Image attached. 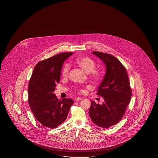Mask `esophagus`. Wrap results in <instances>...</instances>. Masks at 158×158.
Instances as JSON below:
<instances>
[{
	"label": "esophagus",
	"mask_w": 158,
	"mask_h": 158,
	"mask_svg": "<svg viewBox=\"0 0 158 158\" xmlns=\"http://www.w3.org/2000/svg\"><path fill=\"white\" fill-rule=\"evenodd\" d=\"M83 98H81V97H77V98H75V101H81V100H82Z\"/></svg>",
	"instance_id": "obj_1"
}]
</instances>
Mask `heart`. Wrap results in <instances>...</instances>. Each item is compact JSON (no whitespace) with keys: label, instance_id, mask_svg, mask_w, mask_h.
<instances>
[{"label":"heart","instance_id":"1","mask_svg":"<svg viewBox=\"0 0 158 158\" xmlns=\"http://www.w3.org/2000/svg\"><path fill=\"white\" fill-rule=\"evenodd\" d=\"M76 64L83 70L88 73L89 76L91 79L94 81H98L100 79L102 72L101 70L97 69L95 68V63L94 60L90 57H79L76 60ZM70 70V65L69 63H65L63 66L61 70V74L64 77H66L69 75ZM78 90L80 92H83V90L80 88H78Z\"/></svg>","mask_w":158,"mask_h":158}]
</instances>
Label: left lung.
<instances>
[{
    "label": "left lung",
    "instance_id": "obj_1",
    "mask_svg": "<svg viewBox=\"0 0 158 158\" xmlns=\"http://www.w3.org/2000/svg\"><path fill=\"white\" fill-rule=\"evenodd\" d=\"M104 63L106 73L97 94L104 98L102 105L91 101L89 114L92 122L100 127H110L122 119L131 97L126 69L111 54L93 52Z\"/></svg>",
    "mask_w": 158,
    "mask_h": 158
}]
</instances>
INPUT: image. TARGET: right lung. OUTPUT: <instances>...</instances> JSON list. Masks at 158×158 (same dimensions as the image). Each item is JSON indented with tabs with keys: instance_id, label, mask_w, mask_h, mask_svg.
<instances>
[{
	"instance_id": "1",
	"label": "right lung",
	"mask_w": 158,
	"mask_h": 158,
	"mask_svg": "<svg viewBox=\"0 0 158 158\" xmlns=\"http://www.w3.org/2000/svg\"><path fill=\"white\" fill-rule=\"evenodd\" d=\"M73 53H62L38 62L28 85V104L36 120L46 127H57L67 118L73 101L59 99L53 93L64 61Z\"/></svg>"
}]
</instances>
